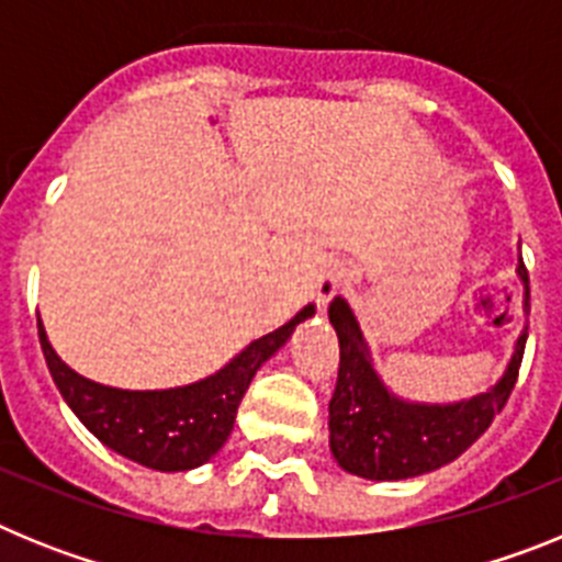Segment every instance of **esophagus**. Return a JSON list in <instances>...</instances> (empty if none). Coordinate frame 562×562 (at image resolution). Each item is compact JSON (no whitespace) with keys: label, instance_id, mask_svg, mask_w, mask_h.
<instances>
[{"label":"esophagus","instance_id":"1","mask_svg":"<svg viewBox=\"0 0 562 562\" xmlns=\"http://www.w3.org/2000/svg\"><path fill=\"white\" fill-rule=\"evenodd\" d=\"M342 286H346V267L342 265L326 267L324 276H321V281H317V286H315L317 306H321V310H326V306L331 304V297L340 295Z\"/></svg>","mask_w":562,"mask_h":562}]
</instances>
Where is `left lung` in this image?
<instances>
[{
	"label": "left lung",
	"mask_w": 562,
	"mask_h": 562,
	"mask_svg": "<svg viewBox=\"0 0 562 562\" xmlns=\"http://www.w3.org/2000/svg\"><path fill=\"white\" fill-rule=\"evenodd\" d=\"M518 276L529 306V272L524 261ZM329 321L340 342V369L329 402V448L337 464L360 479L402 481L450 464L493 425L518 382L526 331L515 342L504 376L484 394L450 405L405 402L376 376L355 312L342 297L329 304Z\"/></svg>",
	"instance_id": "8db88e82"
}]
</instances>
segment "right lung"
Segmentation results:
<instances>
[{"label":"right lung","mask_w":562,"mask_h":562,"mask_svg":"<svg viewBox=\"0 0 562 562\" xmlns=\"http://www.w3.org/2000/svg\"><path fill=\"white\" fill-rule=\"evenodd\" d=\"M312 315L315 306H304L290 324L252 340L213 376L168 391H121L76 374L53 351L42 321L38 340L53 382L89 434L137 464L160 473H180L220 453L256 371L290 340L295 326Z\"/></svg>","instance_id":"right-lung-1"}]
</instances>
